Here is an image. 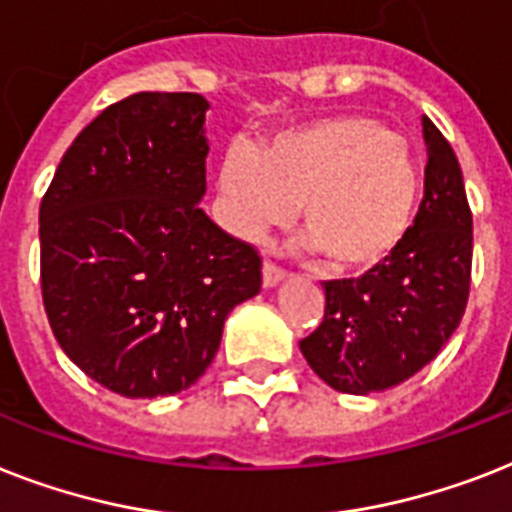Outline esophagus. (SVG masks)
<instances>
[{
    "label": "esophagus",
    "instance_id": "1",
    "mask_svg": "<svg viewBox=\"0 0 512 512\" xmlns=\"http://www.w3.org/2000/svg\"><path fill=\"white\" fill-rule=\"evenodd\" d=\"M284 278H286V273L278 268V265H273V263L263 265V286H265V289H273V286L281 284Z\"/></svg>",
    "mask_w": 512,
    "mask_h": 512
}]
</instances>
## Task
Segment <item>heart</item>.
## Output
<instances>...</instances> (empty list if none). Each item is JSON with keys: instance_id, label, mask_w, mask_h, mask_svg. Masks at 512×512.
Returning a JSON list of instances; mask_svg holds the SVG:
<instances>
[{"instance_id": "heart-1", "label": "heart", "mask_w": 512, "mask_h": 512, "mask_svg": "<svg viewBox=\"0 0 512 512\" xmlns=\"http://www.w3.org/2000/svg\"><path fill=\"white\" fill-rule=\"evenodd\" d=\"M421 199L413 147L368 115L286 128L257 149L234 141L218 170V215L244 242L284 226L299 202L307 249L339 273H368L405 242Z\"/></svg>"}]
</instances>
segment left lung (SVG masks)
Instances as JSON below:
<instances>
[{
    "mask_svg": "<svg viewBox=\"0 0 512 512\" xmlns=\"http://www.w3.org/2000/svg\"><path fill=\"white\" fill-rule=\"evenodd\" d=\"M426 181L405 242L360 278L326 281V315L299 342L344 394L392 389L429 365L460 326L471 286L473 218L450 141L423 115Z\"/></svg>",
    "mask_w": 512,
    "mask_h": 512,
    "instance_id": "1",
    "label": "left lung"
}]
</instances>
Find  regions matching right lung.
I'll list each match as a JSON object with an SVG mask.
<instances>
[{"mask_svg": "<svg viewBox=\"0 0 512 512\" xmlns=\"http://www.w3.org/2000/svg\"><path fill=\"white\" fill-rule=\"evenodd\" d=\"M199 94L141 91L83 128L41 199V294L65 355L131 400L184 392L260 255L199 207L210 141Z\"/></svg>", "mask_w": 512, "mask_h": 512, "instance_id": "1", "label": "right lung"}]
</instances>
